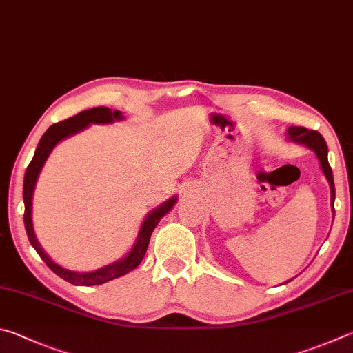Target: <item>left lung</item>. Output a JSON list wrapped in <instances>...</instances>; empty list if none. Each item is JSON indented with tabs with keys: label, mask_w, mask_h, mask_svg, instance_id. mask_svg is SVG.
I'll list each match as a JSON object with an SVG mask.
<instances>
[{
	"label": "left lung",
	"mask_w": 353,
	"mask_h": 353,
	"mask_svg": "<svg viewBox=\"0 0 353 353\" xmlns=\"http://www.w3.org/2000/svg\"><path fill=\"white\" fill-rule=\"evenodd\" d=\"M288 136L292 141L305 144L307 147H310L314 153H316L319 164H321V169H323L327 181H329V184H330L332 208H333V200H335V184H333V173H332V169L329 165V159H327V152L329 150H327V144H325L324 138L321 136L319 132H316V130H308L305 127H290ZM333 214H335V209H333Z\"/></svg>",
	"instance_id": "8db88e82"
}]
</instances>
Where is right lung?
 I'll list each match as a JSON object with an SVG mask.
<instances>
[{"label": "right lung", "instance_id": "obj_1", "mask_svg": "<svg viewBox=\"0 0 353 353\" xmlns=\"http://www.w3.org/2000/svg\"><path fill=\"white\" fill-rule=\"evenodd\" d=\"M116 119H122L121 111H111L110 108L105 107H96V108H90L85 111H80L76 116L68 117L65 121H60L54 125L49 127L46 130V133L41 136V139L39 142V147H37L35 154L30 164L26 169V175H24V186H23V199H24V228H26V234L30 245L34 246L35 251L39 252V256L43 259L49 268H51L55 274L60 276L61 279H65L66 282L72 283V285H83V287H91V285H101V283L108 282L111 279H116V277H121L123 274H127L128 271L134 270L138 265L142 262L145 252H147V246L148 242H150L152 232L154 228H157L158 221L161 220L164 214H167L172 209V206L175 205L176 199H170L169 201H165L163 206H159L158 209L148 215L145 219L144 223H142L141 232H139V239L136 240V245L133 246V250L130 251V254L122 259V261L116 262L113 265H108V267L101 268L97 271H92V273H74V271H68L65 268L59 267L57 263H54L51 259H49L43 250L40 248L39 242L34 236V230H32V220H30V211H32V194H34V188H35V181L37 176L41 170L43 164L48 158V154L51 153L54 145L57 144L59 141H61L66 136H71L74 133L83 130L86 125L90 123H108L113 122Z\"/></svg>", "mask_w": 353, "mask_h": 353}]
</instances>
